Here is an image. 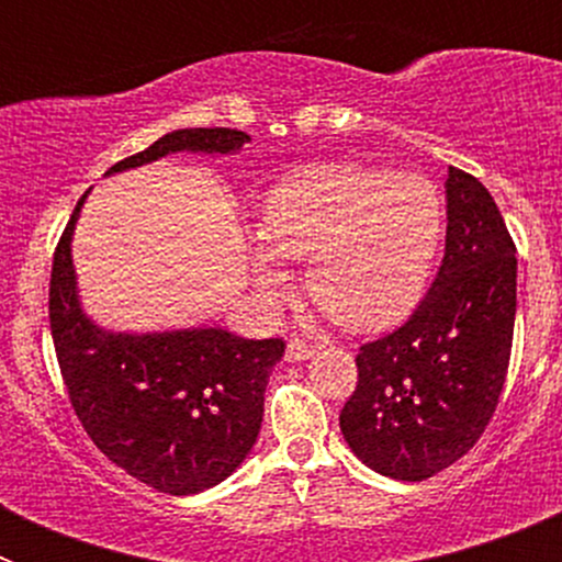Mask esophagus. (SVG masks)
<instances>
[{
  "label": "esophagus",
  "mask_w": 562,
  "mask_h": 562,
  "mask_svg": "<svg viewBox=\"0 0 562 562\" xmlns=\"http://www.w3.org/2000/svg\"><path fill=\"white\" fill-rule=\"evenodd\" d=\"M312 355H315V346H312V342L297 340V337H292V340L286 342V360L301 362V360H310Z\"/></svg>",
  "instance_id": "esophagus-1"
}]
</instances>
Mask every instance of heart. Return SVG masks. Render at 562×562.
<instances>
[{
	"label": "heart",
	"mask_w": 562,
	"mask_h": 562,
	"mask_svg": "<svg viewBox=\"0 0 562 562\" xmlns=\"http://www.w3.org/2000/svg\"><path fill=\"white\" fill-rule=\"evenodd\" d=\"M441 200L419 173L315 166L284 177L261 213L252 276L278 295V258L306 261L304 286L331 321L371 331L408 315L425 292L441 241Z\"/></svg>",
	"instance_id": "obj_1"
}]
</instances>
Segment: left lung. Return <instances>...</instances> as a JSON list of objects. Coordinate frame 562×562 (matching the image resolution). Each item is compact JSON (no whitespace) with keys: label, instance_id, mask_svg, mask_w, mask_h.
<instances>
[{"label":"left lung","instance_id":"8db88e82","mask_svg":"<svg viewBox=\"0 0 562 562\" xmlns=\"http://www.w3.org/2000/svg\"><path fill=\"white\" fill-rule=\"evenodd\" d=\"M439 276L396 331L360 346L342 439L366 467L425 481L459 461L498 408L518 306V258L498 205L450 166Z\"/></svg>","mask_w":562,"mask_h":562}]
</instances>
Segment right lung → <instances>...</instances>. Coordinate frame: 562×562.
Returning a JSON list of instances; mask_svg holds the SVG:
<instances>
[{
    "label": "right lung",
    "mask_w": 562,
    "mask_h": 562,
    "mask_svg": "<svg viewBox=\"0 0 562 562\" xmlns=\"http://www.w3.org/2000/svg\"><path fill=\"white\" fill-rule=\"evenodd\" d=\"M250 134L177 128L106 173L146 166L173 151L236 154ZM69 216L53 256L49 331L72 411L95 448L143 484L193 495L225 481L256 445L265 391L284 340H245L233 331H109L81 310Z\"/></svg>",
    "instance_id": "obj_1"
}]
</instances>
